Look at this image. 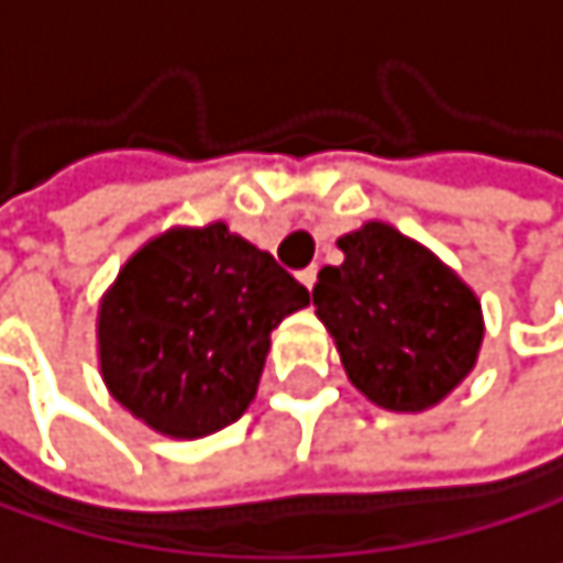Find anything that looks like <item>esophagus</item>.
Wrapping results in <instances>:
<instances>
[{
	"instance_id": "1",
	"label": "esophagus",
	"mask_w": 563,
	"mask_h": 563,
	"mask_svg": "<svg viewBox=\"0 0 563 563\" xmlns=\"http://www.w3.org/2000/svg\"><path fill=\"white\" fill-rule=\"evenodd\" d=\"M298 278H301V285H305L308 291H312V285H316V278H319V268H316V265H308L305 272H298Z\"/></svg>"
}]
</instances>
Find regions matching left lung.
I'll list each match as a JSON object with an SVG mask.
<instances>
[{"label": "left lung", "mask_w": 563, "mask_h": 563, "mask_svg": "<svg viewBox=\"0 0 563 563\" xmlns=\"http://www.w3.org/2000/svg\"><path fill=\"white\" fill-rule=\"evenodd\" d=\"M339 247L345 262L319 272L312 305L352 386L396 412L440 402L476 362L481 301L389 224H365Z\"/></svg>", "instance_id": "1"}]
</instances>
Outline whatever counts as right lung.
Returning <instances> with one entry per match:
<instances>
[{
  "label": "right lung",
  "instance_id": "obj_1",
  "mask_svg": "<svg viewBox=\"0 0 563 563\" xmlns=\"http://www.w3.org/2000/svg\"><path fill=\"white\" fill-rule=\"evenodd\" d=\"M301 305L308 288L224 224L170 231L100 305L103 379L147 427L208 437L255 399L268 335Z\"/></svg>",
  "mask_w": 563,
  "mask_h": 563
}]
</instances>
